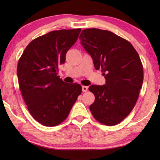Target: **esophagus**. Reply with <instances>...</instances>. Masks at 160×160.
<instances>
[{"label": "esophagus", "instance_id": "34e87169", "mask_svg": "<svg viewBox=\"0 0 160 160\" xmlns=\"http://www.w3.org/2000/svg\"><path fill=\"white\" fill-rule=\"evenodd\" d=\"M82 89L83 92H87V91H88V87L86 86H82Z\"/></svg>", "mask_w": 160, "mask_h": 160}]
</instances>
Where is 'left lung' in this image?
<instances>
[{
	"label": "left lung",
	"instance_id": "1",
	"mask_svg": "<svg viewBox=\"0 0 160 160\" xmlns=\"http://www.w3.org/2000/svg\"><path fill=\"white\" fill-rule=\"evenodd\" d=\"M81 45L101 69L104 85H91L95 96L89 108L100 123L113 126L122 122L136 104L143 82V66L138 52L128 40L113 32L86 29L79 37Z\"/></svg>",
	"mask_w": 160,
	"mask_h": 160
}]
</instances>
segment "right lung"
<instances>
[{"instance_id":"right-lung-1","label":"right lung","mask_w":160,"mask_h":160,"mask_svg":"<svg viewBox=\"0 0 160 160\" xmlns=\"http://www.w3.org/2000/svg\"><path fill=\"white\" fill-rule=\"evenodd\" d=\"M81 29L50 32L30 42L20 58L17 76L22 96L32 117L46 127L62 122L82 93L79 84L66 83L58 76L67 51Z\"/></svg>"}]
</instances>
